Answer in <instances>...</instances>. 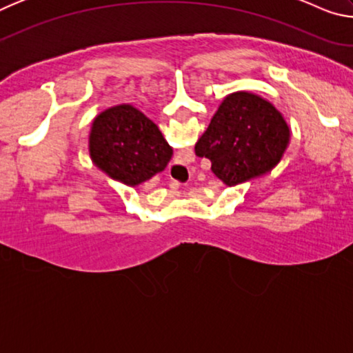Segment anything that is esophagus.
<instances>
[{
    "label": "esophagus",
    "instance_id": "34e87169",
    "mask_svg": "<svg viewBox=\"0 0 353 353\" xmlns=\"http://www.w3.org/2000/svg\"><path fill=\"white\" fill-rule=\"evenodd\" d=\"M181 185H182L181 182H177L176 179L171 177V187H172V188H179V187H181Z\"/></svg>",
    "mask_w": 353,
    "mask_h": 353
}]
</instances>
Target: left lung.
Instances as JSON below:
<instances>
[{
	"mask_svg": "<svg viewBox=\"0 0 353 353\" xmlns=\"http://www.w3.org/2000/svg\"><path fill=\"white\" fill-rule=\"evenodd\" d=\"M290 139V126L270 101L235 92L219 104L194 151L210 160L214 176L227 187H235L276 168Z\"/></svg>",
	"mask_w": 353,
	"mask_h": 353,
	"instance_id": "1",
	"label": "left lung"
}]
</instances>
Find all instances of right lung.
<instances>
[{"label": "right lung", "instance_id": "add662e5", "mask_svg": "<svg viewBox=\"0 0 353 353\" xmlns=\"http://www.w3.org/2000/svg\"><path fill=\"white\" fill-rule=\"evenodd\" d=\"M88 152L94 166L128 187L149 181L172 157L157 124L132 104L113 105L93 119Z\"/></svg>", "mask_w": 353, "mask_h": 353}]
</instances>
